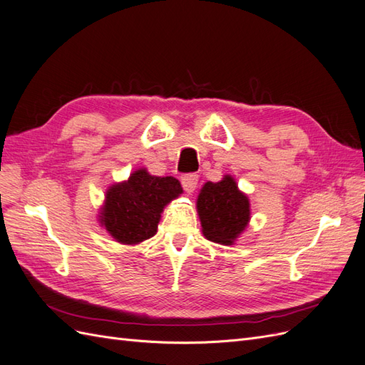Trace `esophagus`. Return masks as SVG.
<instances>
[{"label": "esophagus", "mask_w": 365, "mask_h": 365, "mask_svg": "<svg viewBox=\"0 0 365 365\" xmlns=\"http://www.w3.org/2000/svg\"><path fill=\"white\" fill-rule=\"evenodd\" d=\"M181 184H182V189L187 193H193L196 185H197V175L196 173H187L181 178Z\"/></svg>", "instance_id": "obj_1"}]
</instances>
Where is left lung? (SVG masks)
<instances>
[{"mask_svg": "<svg viewBox=\"0 0 365 365\" xmlns=\"http://www.w3.org/2000/svg\"><path fill=\"white\" fill-rule=\"evenodd\" d=\"M196 205L204 236L216 244H233L250 220L248 197L230 175L219 182H205Z\"/></svg>", "mask_w": 365, "mask_h": 365, "instance_id": "1", "label": "left lung"}]
</instances>
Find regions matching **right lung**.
<instances>
[{"label": "right lung", "mask_w": 365, "mask_h": 365, "mask_svg": "<svg viewBox=\"0 0 365 365\" xmlns=\"http://www.w3.org/2000/svg\"><path fill=\"white\" fill-rule=\"evenodd\" d=\"M181 193L173 176L161 178L140 169L108 190L101 222L120 244H140L157 233L163 208Z\"/></svg>", "instance_id": "obj_1"}]
</instances>
